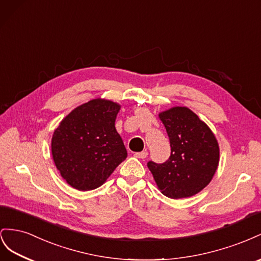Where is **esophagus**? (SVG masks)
Segmentation results:
<instances>
[{"mask_svg":"<svg viewBox=\"0 0 261 261\" xmlns=\"http://www.w3.org/2000/svg\"><path fill=\"white\" fill-rule=\"evenodd\" d=\"M135 156L136 158H138V159H141V160H144L146 156H147V152L146 151H142V152H138V153H136L135 154Z\"/></svg>","mask_w":261,"mask_h":261,"instance_id":"obj_1","label":"esophagus"}]
</instances>
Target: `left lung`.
<instances>
[{
	"label": "left lung",
	"mask_w": 261,
	"mask_h": 261,
	"mask_svg": "<svg viewBox=\"0 0 261 261\" xmlns=\"http://www.w3.org/2000/svg\"><path fill=\"white\" fill-rule=\"evenodd\" d=\"M170 143L169 159L162 164L147 162L158 187L172 199L188 198L209 185L220 159L212 131L187 107H174L160 114Z\"/></svg>",
	"instance_id": "obj_1"
}]
</instances>
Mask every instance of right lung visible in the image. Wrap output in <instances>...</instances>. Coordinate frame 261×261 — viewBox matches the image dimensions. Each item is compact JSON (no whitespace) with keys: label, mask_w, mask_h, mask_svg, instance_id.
Returning <instances> with one entry per match:
<instances>
[{"label":"right lung","mask_w":261,"mask_h":261,"mask_svg":"<svg viewBox=\"0 0 261 261\" xmlns=\"http://www.w3.org/2000/svg\"><path fill=\"white\" fill-rule=\"evenodd\" d=\"M120 106L93 99L66 116L51 142L54 161L63 179L73 188H98L128 154L115 128Z\"/></svg>","instance_id":"1"}]
</instances>
